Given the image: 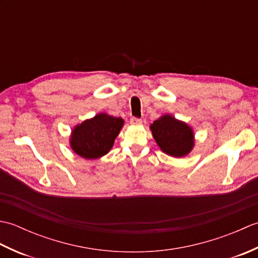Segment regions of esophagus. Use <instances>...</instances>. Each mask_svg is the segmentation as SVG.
Listing matches in <instances>:
<instances>
[{
	"label": "esophagus",
	"instance_id": "esophagus-1",
	"mask_svg": "<svg viewBox=\"0 0 258 258\" xmlns=\"http://www.w3.org/2000/svg\"><path fill=\"white\" fill-rule=\"evenodd\" d=\"M131 124H132V125H135V126L142 125V119H140V118H136V117H132V118H131Z\"/></svg>",
	"mask_w": 258,
	"mask_h": 258
}]
</instances>
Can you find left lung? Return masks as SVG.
Instances as JSON below:
<instances>
[{"label": "left lung", "mask_w": 258, "mask_h": 258, "mask_svg": "<svg viewBox=\"0 0 258 258\" xmlns=\"http://www.w3.org/2000/svg\"><path fill=\"white\" fill-rule=\"evenodd\" d=\"M150 128L161 151L169 156L184 157L193 150V128L171 114L162 115L151 124Z\"/></svg>", "instance_id": "8db88e82"}]
</instances>
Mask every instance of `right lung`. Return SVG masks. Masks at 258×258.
Wrapping results in <instances>:
<instances>
[{
  "label": "right lung",
  "instance_id": "add662e5",
  "mask_svg": "<svg viewBox=\"0 0 258 258\" xmlns=\"http://www.w3.org/2000/svg\"><path fill=\"white\" fill-rule=\"evenodd\" d=\"M123 125L122 117L106 113L96 114L73 128L70 138L71 149L85 160L100 158L111 151Z\"/></svg>",
  "mask_w": 258,
  "mask_h": 258
}]
</instances>
